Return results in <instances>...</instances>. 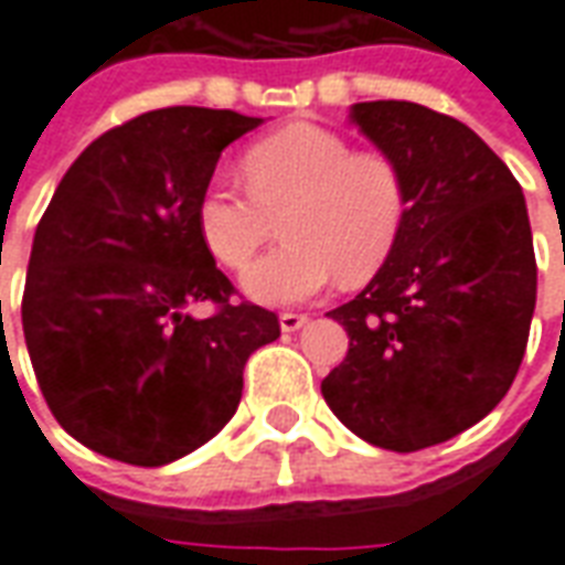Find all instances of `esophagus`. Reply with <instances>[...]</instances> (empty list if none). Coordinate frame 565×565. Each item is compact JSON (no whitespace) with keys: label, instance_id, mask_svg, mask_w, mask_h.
I'll return each mask as SVG.
<instances>
[{"label":"esophagus","instance_id":"1","mask_svg":"<svg viewBox=\"0 0 565 565\" xmlns=\"http://www.w3.org/2000/svg\"><path fill=\"white\" fill-rule=\"evenodd\" d=\"M278 323H281V330L284 332H296V330H302L308 323L306 315H296V311H284L281 318H278Z\"/></svg>","mask_w":565,"mask_h":565}]
</instances>
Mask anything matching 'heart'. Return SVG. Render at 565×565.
<instances>
[{"mask_svg": "<svg viewBox=\"0 0 565 565\" xmlns=\"http://www.w3.org/2000/svg\"><path fill=\"white\" fill-rule=\"evenodd\" d=\"M247 193L211 184L196 205L202 242L226 269H242L281 217L284 245L242 275L263 306H299L342 278L363 284L391 259L408 217L399 162L354 150L335 129L290 124L242 153Z\"/></svg>", "mask_w": 565, "mask_h": 565, "instance_id": "b5f03b06", "label": "heart"}]
</instances>
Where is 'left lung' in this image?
<instances>
[{"label": "left lung", "mask_w": 565, "mask_h": 565, "mask_svg": "<svg viewBox=\"0 0 565 565\" xmlns=\"http://www.w3.org/2000/svg\"><path fill=\"white\" fill-rule=\"evenodd\" d=\"M351 124L399 162L408 217L366 290L330 311L351 344L320 393L363 441L412 454L509 393L535 308L533 233L521 184L466 124L396 99L351 105Z\"/></svg>", "instance_id": "obj_1"}]
</instances>
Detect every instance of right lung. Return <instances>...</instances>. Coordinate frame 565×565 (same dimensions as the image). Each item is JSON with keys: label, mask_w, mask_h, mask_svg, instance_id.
<instances>
[{"label": "right lung", "mask_w": 565, "mask_h": 565, "mask_svg": "<svg viewBox=\"0 0 565 565\" xmlns=\"http://www.w3.org/2000/svg\"><path fill=\"white\" fill-rule=\"evenodd\" d=\"M259 117L174 105L84 148L32 238L23 335L47 408L103 457L166 466L230 424L247 356L281 335L233 306L196 226L226 145ZM193 301H214L193 319Z\"/></svg>", "instance_id": "right-lung-1"}]
</instances>
